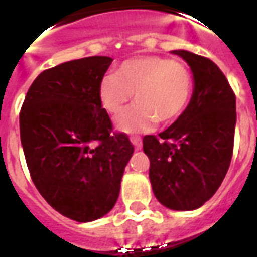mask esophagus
Here are the masks:
<instances>
[{"mask_svg": "<svg viewBox=\"0 0 257 257\" xmlns=\"http://www.w3.org/2000/svg\"><path fill=\"white\" fill-rule=\"evenodd\" d=\"M131 142H132V145L135 146L136 150H140V149H142V139H140L139 136H132V138H131Z\"/></svg>", "mask_w": 257, "mask_h": 257, "instance_id": "1", "label": "esophagus"}]
</instances>
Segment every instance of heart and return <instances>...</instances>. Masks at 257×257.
I'll return each instance as SVG.
<instances>
[{"label":"heart","instance_id":"b5f03b06","mask_svg":"<svg viewBox=\"0 0 257 257\" xmlns=\"http://www.w3.org/2000/svg\"><path fill=\"white\" fill-rule=\"evenodd\" d=\"M193 89V74L186 64L161 56H139L101 78L99 100L108 114L118 115L134 95L136 104L117 119L118 128L134 134L150 131L156 122L176 121L189 106Z\"/></svg>","mask_w":257,"mask_h":257}]
</instances>
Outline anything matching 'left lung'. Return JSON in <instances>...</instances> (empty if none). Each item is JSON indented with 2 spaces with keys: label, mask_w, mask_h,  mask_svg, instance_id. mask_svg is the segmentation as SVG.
Returning <instances> with one entry per match:
<instances>
[{
  "label": "left lung",
  "mask_w": 257,
  "mask_h": 257,
  "mask_svg": "<svg viewBox=\"0 0 257 257\" xmlns=\"http://www.w3.org/2000/svg\"><path fill=\"white\" fill-rule=\"evenodd\" d=\"M191 67L194 92L189 106L164 132L146 135L153 191L164 206L193 210L204 205L226 176L235 132V93L210 59L173 51Z\"/></svg>",
  "instance_id": "left-lung-1"
}]
</instances>
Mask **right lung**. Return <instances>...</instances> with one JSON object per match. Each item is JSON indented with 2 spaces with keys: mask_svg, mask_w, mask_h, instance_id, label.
<instances>
[{
  "mask_svg": "<svg viewBox=\"0 0 257 257\" xmlns=\"http://www.w3.org/2000/svg\"><path fill=\"white\" fill-rule=\"evenodd\" d=\"M112 59L90 56L44 70L20 108V140L31 180L53 209L92 221L112 209L134 154L99 100Z\"/></svg>",
  "mask_w": 257,
  "mask_h": 257,
  "instance_id": "add662e5",
  "label": "right lung"
}]
</instances>
